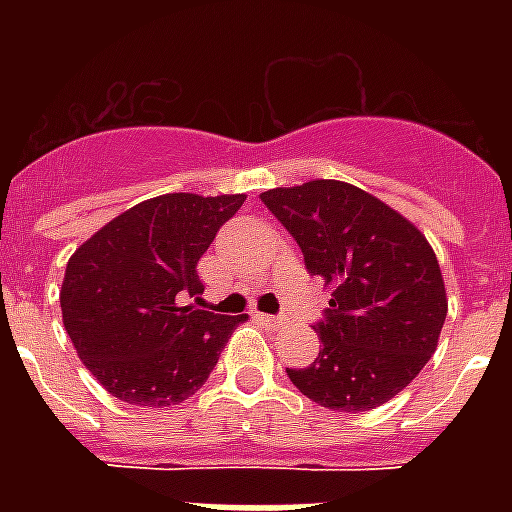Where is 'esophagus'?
I'll list each match as a JSON object with an SVG mask.
<instances>
[{
    "instance_id": "1",
    "label": "esophagus",
    "mask_w": 512,
    "mask_h": 512,
    "mask_svg": "<svg viewBox=\"0 0 512 512\" xmlns=\"http://www.w3.org/2000/svg\"><path fill=\"white\" fill-rule=\"evenodd\" d=\"M252 319H255L257 324H265V327H271V329L284 327V319H281V316H268V313L255 311V313H252Z\"/></svg>"
}]
</instances>
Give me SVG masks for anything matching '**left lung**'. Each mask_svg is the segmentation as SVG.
I'll return each mask as SVG.
<instances>
[{
  "label": "left lung",
  "mask_w": 512,
  "mask_h": 512,
  "mask_svg": "<svg viewBox=\"0 0 512 512\" xmlns=\"http://www.w3.org/2000/svg\"><path fill=\"white\" fill-rule=\"evenodd\" d=\"M260 199L332 295L316 327L319 358L287 369L289 380L332 412H369L398 396L436 353L449 311L425 233L342 180L271 188Z\"/></svg>",
  "instance_id": "left-lung-1"
}]
</instances>
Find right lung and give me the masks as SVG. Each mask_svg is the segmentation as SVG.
<instances>
[{
    "label": "right lung",
    "mask_w": 512,
    "mask_h": 512,
    "mask_svg": "<svg viewBox=\"0 0 512 512\" xmlns=\"http://www.w3.org/2000/svg\"><path fill=\"white\" fill-rule=\"evenodd\" d=\"M244 193H164L130 207L68 257L60 287L63 327L76 356L124 404L172 406L215 369L241 316L196 311V263Z\"/></svg>",
    "instance_id": "1"
}]
</instances>
